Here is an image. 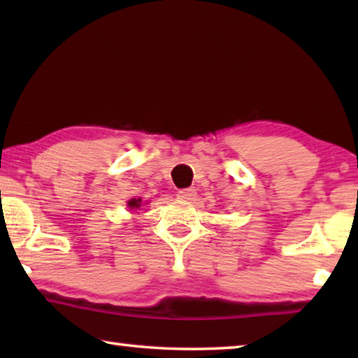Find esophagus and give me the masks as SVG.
<instances>
[{"instance_id":"34e87169","label":"esophagus","mask_w":358,"mask_h":358,"mask_svg":"<svg viewBox=\"0 0 358 358\" xmlns=\"http://www.w3.org/2000/svg\"><path fill=\"white\" fill-rule=\"evenodd\" d=\"M196 189H192V187H186V189H180L178 191V197L183 199V201H192L194 197H196Z\"/></svg>"}]
</instances>
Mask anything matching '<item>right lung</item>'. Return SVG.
Instances as JSON below:
<instances>
[{
  "label": "right lung",
  "instance_id": "1",
  "mask_svg": "<svg viewBox=\"0 0 358 358\" xmlns=\"http://www.w3.org/2000/svg\"><path fill=\"white\" fill-rule=\"evenodd\" d=\"M128 207L129 210H137L142 207V199H131V201H128Z\"/></svg>",
  "mask_w": 358,
  "mask_h": 358
}]
</instances>
